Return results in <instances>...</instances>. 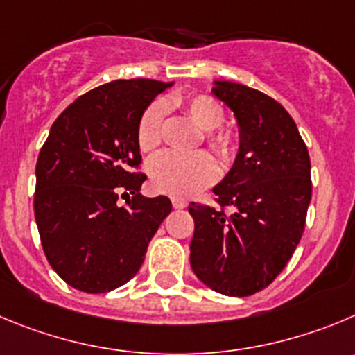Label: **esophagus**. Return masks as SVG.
Here are the masks:
<instances>
[{
	"label": "esophagus",
	"mask_w": 355,
	"mask_h": 355,
	"mask_svg": "<svg viewBox=\"0 0 355 355\" xmlns=\"http://www.w3.org/2000/svg\"><path fill=\"white\" fill-rule=\"evenodd\" d=\"M171 205H173V208H177V210H182V208L187 207V201L182 200V198H173V200H171Z\"/></svg>",
	"instance_id": "1"
}]
</instances>
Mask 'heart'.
<instances>
[{
    "instance_id": "1",
    "label": "heart",
    "mask_w": 355,
    "mask_h": 355,
    "mask_svg": "<svg viewBox=\"0 0 355 355\" xmlns=\"http://www.w3.org/2000/svg\"><path fill=\"white\" fill-rule=\"evenodd\" d=\"M175 103L184 110L201 131L207 132V140L215 154L224 162H231L236 157L238 144L227 131H215L224 124L226 112L217 99L207 94L178 96ZM166 108L161 101L148 105L141 114L137 129L138 147L144 152L157 148L162 141ZM148 175L155 191L171 196H191L200 189L207 187L217 178V164L207 154H178L162 152L155 155L148 164Z\"/></svg>"
}]
</instances>
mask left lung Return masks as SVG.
Instances as JSON below:
<instances>
[{
    "mask_svg": "<svg viewBox=\"0 0 355 355\" xmlns=\"http://www.w3.org/2000/svg\"><path fill=\"white\" fill-rule=\"evenodd\" d=\"M214 84L236 117L240 148L214 187L220 208L189 205L191 268L215 293L243 297L270 286L300 243L312 200L310 155L280 103L236 82Z\"/></svg>",
    "mask_w": 355,
    "mask_h": 355,
    "instance_id": "8db88e82",
    "label": "left lung"
}]
</instances>
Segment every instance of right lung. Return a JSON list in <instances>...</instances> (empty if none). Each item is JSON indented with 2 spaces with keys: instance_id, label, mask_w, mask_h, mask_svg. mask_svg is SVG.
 Returning a JSON list of instances; mask_svg holds the SVG:
<instances>
[{
  "instance_id": "right-lung-1",
  "label": "right lung",
  "mask_w": 355,
  "mask_h": 355,
  "mask_svg": "<svg viewBox=\"0 0 355 355\" xmlns=\"http://www.w3.org/2000/svg\"><path fill=\"white\" fill-rule=\"evenodd\" d=\"M173 82L114 80L85 92L52 124L36 162L35 218L55 273L78 291L108 293L129 282L161 223L166 196L140 194L147 175L137 129ZM133 194L119 207L118 194Z\"/></svg>"
}]
</instances>
